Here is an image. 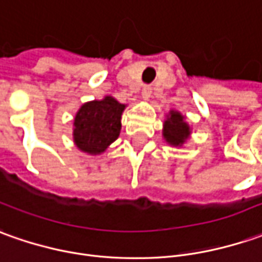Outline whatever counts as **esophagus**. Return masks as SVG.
Wrapping results in <instances>:
<instances>
[{
	"label": "esophagus",
	"instance_id": "1",
	"mask_svg": "<svg viewBox=\"0 0 262 262\" xmlns=\"http://www.w3.org/2000/svg\"><path fill=\"white\" fill-rule=\"evenodd\" d=\"M151 94H152L151 86H144L143 92H141V95H143V98H144V101H148V98L151 96Z\"/></svg>",
	"mask_w": 262,
	"mask_h": 262
}]
</instances>
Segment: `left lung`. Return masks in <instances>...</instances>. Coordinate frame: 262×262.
Listing matches in <instances>:
<instances>
[{
    "instance_id": "1",
    "label": "left lung",
    "mask_w": 262,
    "mask_h": 262,
    "mask_svg": "<svg viewBox=\"0 0 262 262\" xmlns=\"http://www.w3.org/2000/svg\"><path fill=\"white\" fill-rule=\"evenodd\" d=\"M190 127L184 121V117L179 111H170L167 119L164 121V128H163V137L166 143L174 147L183 145L184 141L190 135Z\"/></svg>"
}]
</instances>
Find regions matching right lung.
I'll list each match as a JSON object with an SVG mask.
<instances>
[{"mask_svg": "<svg viewBox=\"0 0 262 262\" xmlns=\"http://www.w3.org/2000/svg\"><path fill=\"white\" fill-rule=\"evenodd\" d=\"M125 110L112 96L83 103L73 121V141L80 151L101 154L118 138L121 115Z\"/></svg>", "mask_w": 262, "mask_h": 262, "instance_id": "1", "label": "right lung"}]
</instances>
